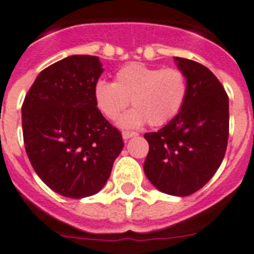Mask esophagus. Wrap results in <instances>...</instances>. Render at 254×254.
Segmentation results:
<instances>
[{
  "label": "esophagus",
  "mask_w": 254,
  "mask_h": 254,
  "mask_svg": "<svg viewBox=\"0 0 254 254\" xmlns=\"http://www.w3.org/2000/svg\"><path fill=\"white\" fill-rule=\"evenodd\" d=\"M122 136H123V139H125V140H128V139H131V137H133V136H137V132L123 131Z\"/></svg>",
  "instance_id": "esophagus-1"
}]
</instances>
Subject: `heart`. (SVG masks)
Wrapping results in <instances>:
<instances>
[{
	"label": "heart",
	"instance_id": "1",
	"mask_svg": "<svg viewBox=\"0 0 254 254\" xmlns=\"http://www.w3.org/2000/svg\"><path fill=\"white\" fill-rule=\"evenodd\" d=\"M188 77L178 67H152L133 62L119 68L114 83L98 80L94 101L105 118L114 121L129 104L133 110L121 119L123 127L149 123L160 127L171 122L188 96Z\"/></svg>",
	"mask_w": 254,
	"mask_h": 254
}]
</instances>
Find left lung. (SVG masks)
<instances>
[{
	"mask_svg": "<svg viewBox=\"0 0 254 254\" xmlns=\"http://www.w3.org/2000/svg\"><path fill=\"white\" fill-rule=\"evenodd\" d=\"M188 77L182 112L157 132L144 135L149 152L144 171L163 193L190 196L202 188L221 166L228 141V96L204 64L175 57Z\"/></svg>",
	"mask_w": 254,
	"mask_h": 254,
	"instance_id": "obj_1",
	"label": "left lung"
}]
</instances>
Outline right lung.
I'll list each match as a JSON object with an SVG mask.
<instances>
[{"instance_id":"right-lung-1","label":"right lung","mask_w":254,"mask_h":254,"mask_svg":"<svg viewBox=\"0 0 254 254\" xmlns=\"http://www.w3.org/2000/svg\"><path fill=\"white\" fill-rule=\"evenodd\" d=\"M98 57L71 56L37 75L22 105L23 140L33 170L64 197L97 193L125 146L94 101Z\"/></svg>"}]
</instances>
